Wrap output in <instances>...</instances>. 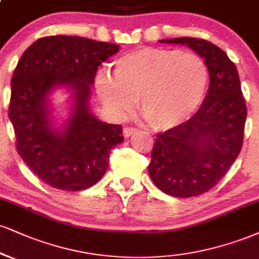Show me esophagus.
I'll use <instances>...</instances> for the list:
<instances>
[{
    "label": "esophagus",
    "mask_w": 259,
    "mask_h": 259,
    "mask_svg": "<svg viewBox=\"0 0 259 259\" xmlns=\"http://www.w3.org/2000/svg\"><path fill=\"white\" fill-rule=\"evenodd\" d=\"M134 133H136L135 127H130V126H125L123 129V135L124 138H130Z\"/></svg>",
    "instance_id": "esophagus-1"
}]
</instances>
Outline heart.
Instances as JSON below:
<instances>
[{"mask_svg": "<svg viewBox=\"0 0 259 259\" xmlns=\"http://www.w3.org/2000/svg\"><path fill=\"white\" fill-rule=\"evenodd\" d=\"M113 75L99 72L98 95L114 118L140 111L155 129H172L198 110L206 94L208 70L197 53L140 48L114 61Z\"/></svg>", "mask_w": 259, "mask_h": 259, "instance_id": "1", "label": "heart"}]
</instances>
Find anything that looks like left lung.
<instances>
[{
	"mask_svg": "<svg viewBox=\"0 0 259 259\" xmlns=\"http://www.w3.org/2000/svg\"><path fill=\"white\" fill-rule=\"evenodd\" d=\"M161 43L182 45L204 58L210 85L197 113L155 139L148 172L171 197L191 198L210 191L240 153L247 110L239 73L228 55L201 38L180 37Z\"/></svg>",
	"mask_w": 259,
	"mask_h": 259,
	"instance_id": "1",
	"label": "left lung"
}]
</instances>
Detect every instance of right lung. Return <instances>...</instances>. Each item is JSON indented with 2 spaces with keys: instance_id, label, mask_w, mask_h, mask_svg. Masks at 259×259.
I'll return each instance as SVG.
<instances>
[{
  "instance_id": "add662e5",
  "label": "right lung",
  "mask_w": 259,
  "mask_h": 259,
  "mask_svg": "<svg viewBox=\"0 0 259 259\" xmlns=\"http://www.w3.org/2000/svg\"><path fill=\"white\" fill-rule=\"evenodd\" d=\"M119 51L113 43L77 36H48L21 55L11 85L8 116L18 153L40 180L57 189H87L105 175L110 152L124 141L117 124L99 120L90 111L98 67ZM71 93L69 117L55 127L50 96Z\"/></svg>"
}]
</instances>
